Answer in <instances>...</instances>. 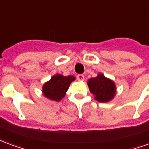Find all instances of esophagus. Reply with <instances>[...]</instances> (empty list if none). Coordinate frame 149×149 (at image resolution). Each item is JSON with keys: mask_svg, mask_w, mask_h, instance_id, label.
Wrapping results in <instances>:
<instances>
[{"mask_svg": "<svg viewBox=\"0 0 149 149\" xmlns=\"http://www.w3.org/2000/svg\"><path fill=\"white\" fill-rule=\"evenodd\" d=\"M77 80L79 81H83L84 80V75H82V74H79L77 75Z\"/></svg>", "mask_w": 149, "mask_h": 149, "instance_id": "esophagus-1", "label": "esophagus"}]
</instances>
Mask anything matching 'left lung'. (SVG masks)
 Here are the masks:
<instances>
[{
    "label": "left lung",
    "mask_w": 149,
    "mask_h": 149,
    "mask_svg": "<svg viewBox=\"0 0 149 149\" xmlns=\"http://www.w3.org/2000/svg\"><path fill=\"white\" fill-rule=\"evenodd\" d=\"M88 86L94 99L101 103L109 102L114 98L116 93V87L114 81L99 73L96 77L88 80Z\"/></svg>",
    "instance_id": "left-lung-1"
}]
</instances>
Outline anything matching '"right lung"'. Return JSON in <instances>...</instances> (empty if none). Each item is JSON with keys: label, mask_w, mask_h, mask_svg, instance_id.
Returning <instances> with one entry per match:
<instances>
[{"label": "right lung", "mask_w": 149, "mask_h": 149, "mask_svg": "<svg viewBox=\"0 0 149 149\" xmlns=\"http://www.w3.org/2000/svg\"><path fill=\"white\" fill-rule=\"evenodd\" d=\"M75 80L76 77L72 75L67 77L61 74L54 75L49 81L43 84V95L50 100L60 101L65 97L69 85Z\"/></svg>", "instance_id": "add662e5"}]
</instances>
